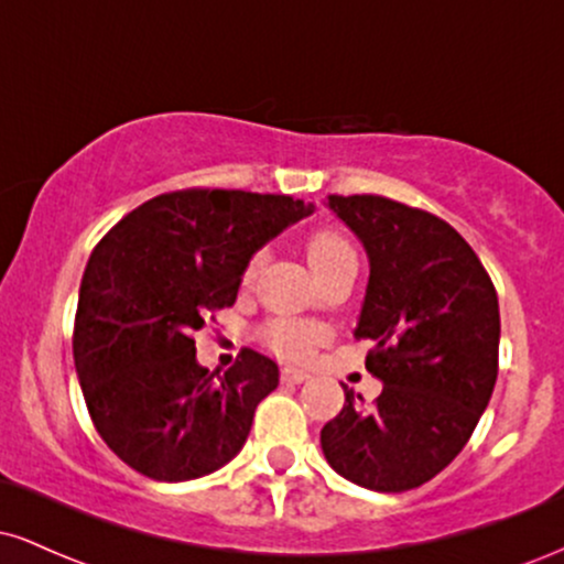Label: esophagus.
Returning <instances> with one entry per match:
<instances>
[{"instance_id":"esophagus-1","label":"esophagus","mask_w":564,"mask_h":564,"mask_svg":"<svg viewBox=\"0 0 564 564\" xmlns=\"http://www.w3.org/2000/svg\"><path fill=\"white\" fill-rule=\"evenodd\" d=\"M281 379L289 381V384H302V381L310 379V373L302 371V368H283Z\"/></svg>"}]
</instances>
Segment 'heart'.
<instances>
[{
    "label": "heart",
    "mask_w": 564,
    "mask_h": 564,
    "mask_svg": "<svg viewBox=\"0 0 564 564\" xmlns=\"http://www.w3.org/2000/svg\"><path fill=\"white\" fill-rule=\"evenodd\" d=\"M304 249H307L310 268L315 270V275L318 278L332 273V270L339 268V264L355 260L352 243H349L339 230H332V228H321L310 232L307 246H304ZM262 262H264V251L251 254V260L246 262L243 268V283H249L251 278L257 275V270L262 268ZM260 336L264 345H268V349H273V352L281 355V358L302 360L307 358V355L313 352L323 339H326V328L313 321L275 318L264 323Z\"/></svg>",
    "instance_id": "obj_1"
}]
</instances>
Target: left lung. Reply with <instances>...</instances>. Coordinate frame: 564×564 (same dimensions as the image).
<instances>
[{
  "label": "left lung",
  "mask_w": 564,
  "mask_h": 564,
  "mask_svg": "<svg viewBox=\"0 0 564 564\" xmlns=\"http://www.w3.org/2000/svg\"><path fill=\"white\" fill-rule=\"evenodd\" d=\"M360 238L371 275L355 339H371V405L345 387V408L321 430L326 462L379 494L440 475L469 443L498 377L496 286L445 219L384 196H328Z\"/></svg>",
  "instance_id": "8db88e82"
}]
</instances>
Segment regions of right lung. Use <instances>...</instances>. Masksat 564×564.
I'll use <instances>...</instances> for the list:
<instances>
[{"label": "right lung", "mask_w": 564, "mask_h": 564, "mask_svg": "<svg viewBox=\"0 0 564 564\" xmlns=\"http://www.w3.org/2000/svg\"><path fill=\"white\" fill-rule=\"evenodd\" d=\"M313 204L187 187L121 217L84 270L74 364L97 435L127 467L185 482L230 462L278 366L243 347L228 371L196 364L193 334L232 307L246 262Z\"/></svg>", "instance_id": "add662e5"}]
</instances>
